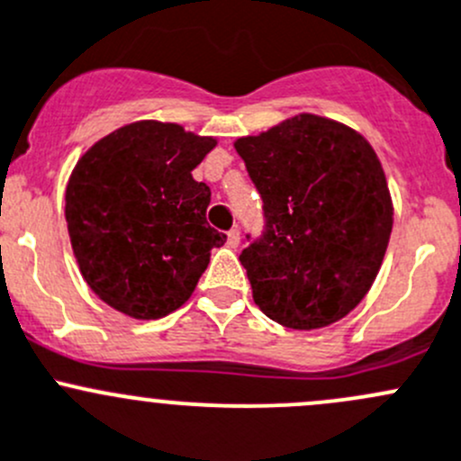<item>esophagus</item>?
I'll list each match as a JSON object with an SVG mask.
<instances>
[{"label":"esophagus","mask_w":461,"mask_h":461,"mask_svg":"<svg viewBox=\"0 0 461 461\" xmlns=\"http://www.w3.org/2000/svg\"><path fill=\"white\" fill-rule=\"evenodd\" d=\"M239 240H240L239 227H231V230L227 231V243H230V248H236V245H239Z\"/></svg>","instance_id":"1"}]
</instances>
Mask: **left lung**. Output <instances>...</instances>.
Masks as SVG:
<instances>
[{"mask_svg":"<svg viewBox=\"0 0 461 461\" xmlns=\"http://www.w3.org/2000/svg\"><path fill=\"white\" fill-rule=\"evenodd\" d=\"M234 147L263 201V231L240 252L254 303L292 330L343 319L373 285L393 230L373 147L310 113Z\"/></svg>","mask_w":461,"mask_h":461,"instance_id":"1","label":"left lung"}]
</instances>
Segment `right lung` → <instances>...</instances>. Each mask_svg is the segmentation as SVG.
Instances as JSON below:
<instances>
[{
    "label": "right lung",
    "instance_id": "add662e5",
    "mask_svg": "<svg viewBox=\"0 0 461 461\" xmlns=\"http://www.w3.org/2000/svg\"><path fill=\"white\" fill-rule=\"evenodd\" d=\"M213 138L133 122L93 144L67 187V225L93 292L133 319H160L192 296L227 236L207 222L212 189L196 169Z\"/></svg>",
    "mask_w": 461,
    "mask_h": 461
}]
</instances>
